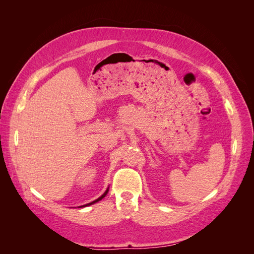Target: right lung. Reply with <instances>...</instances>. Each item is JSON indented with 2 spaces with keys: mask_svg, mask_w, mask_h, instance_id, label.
<instances>
[{
  "mask_svg": "<svg viewBox=\"0 0 254 254\" xmlns=\"http://www.w3.org/2000/svg\"><path fill=\"white\" fill-rule=\"evenodd\" d=\"M108 190H109V188L108 189H107L106 190V191H105V193L101 196V197H99V198H97L96 199V200H94V201H92V202H90V203H87V204H83V205H80V206H78V207H83V206H88V205H91V204H93V203H95V202H97V201H99V200H102V199L107 195V193H108Z\"/></svg>",
  "mask_w": 254,
  "mask_h": 254,
  "instance_id": "right-lung-1",
  "label": "right lung"
}]
</instances>
